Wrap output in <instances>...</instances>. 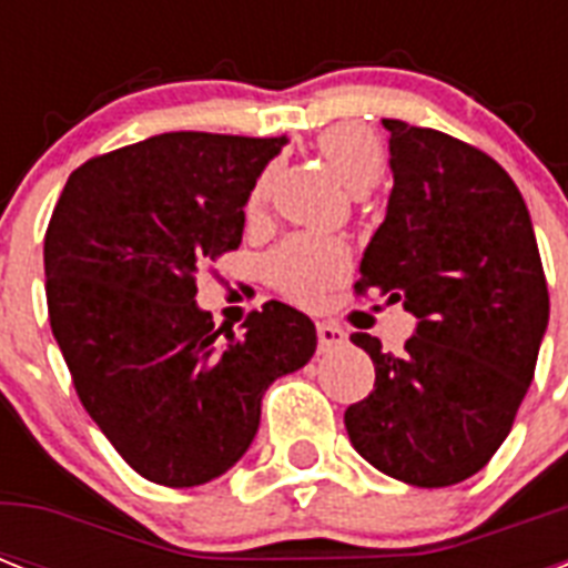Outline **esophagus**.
<instances>
[{
    "instance_id": "obj_1",
    "label": "esophagus",
    "mask_w": 568,
    "mask_h": 568,
    "mask_svg": "<svg viewBox=\"0 0 568 568\" xmlns=\"http://www.w3.org/2000/svg\"><path fill=\"white\" fill-rule=\"evenodd\" d=\"M347 342V333L336 324H329V321H321L318 324V345L321 351H336Z\"/></svg>"
}]
</instances>
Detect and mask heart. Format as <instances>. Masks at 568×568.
<instances>
[{
    "instance_id": "1",
    "label": "heart",
    "mask_w": 568,
    "mask_h": 568,
    "mask_svg": "<svg viewBox=\"0 0 568 568\" xmlns=\"http://www.w3.org/2000/svg\"><path fill=\"white\" fill-rule=\"evenodd\" d=\"M318 150L333 168V173L351 191L363 194L372 185H377L379 173H383V146L377 144V138L368 129L354 126V123L327 129V132H321ZM262 196H265V182H258L256 189L250 191V212H256L262 205ZM267 271L288 297L312 303L345 274L347 253L345 247H338L333 241L294 235L271 253Z\"/></svg>"
}]
</instances>
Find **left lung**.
Returning <instances> with one entry per match:
<instances>
[{
  "label": "left lung",
  "mask_w": 568,
  "mask_h": 568,
  "mask_svg": "<svg viewBox=\"0 0 568 568\" xmlns=\"http://www.w3.org/2000/svg\"><path fill=\"white\" fill-rule=\"evenodd\" d=\"M388 129L386 221L356 292L415 315L400 354L354 333L374 392L345 413L347 436L383 475L450 486L501 448L528 395L548 327V285L528 205L501 164L436 129Z\"/></svg>",
  "instance_id": "left-lung-1"
}]
</instances>
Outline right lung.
<instances>
[{"instance_id": "1", "label": "right lung", "mask_w": 568, "mask_h": 568, "mask_svg": "<svg viewBox=\"0 0 568 568\" xmlns=\"http://www.w3.org/2000/svg\"><path fill=\"white\" fill-rule=\"evenodd\" d=\"M285 138L164 132L75 168L47 239L49 324L105 439L153 484L230 471L262 397L310 363L315 324L280 301L214 329L196 274L241 244L244 205Z\"/></svg>"}]
</instances>
